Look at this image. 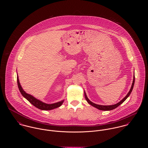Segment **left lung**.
<instances>
[{
  "label": "left lung",
  "mask_w": 148,
  "mask_h": 148,
  "mask_svg": "<svg viewBox=\"0 0 148 148\" xmlns=\"http://www.w3.org/2000/svg\"><path fill=\"white\" fill-rule=\"evenodd\" d=\"M134 81H135V76H134V77H133V83H132V85L131 88H130L129 92H128V93L127 94V96H126L121 101H120L119 103H117V104H114V105H112V106H100V105L92 103V101H90L88 99V98L87 97V96H86V93H85V92H84L85 97L86 100L87 101V102H88L90 105H91V106H94V107H95V108H97V109H99V110H113V109L116 108L117 106H119L120 105H121L123 103H124V102L125 101V100L129 97V96L130 95V94L131 93V92H132V90H133V86H134Z\"/></svg>",
  "instance_id": "left-lung-1"
}]
</instances>
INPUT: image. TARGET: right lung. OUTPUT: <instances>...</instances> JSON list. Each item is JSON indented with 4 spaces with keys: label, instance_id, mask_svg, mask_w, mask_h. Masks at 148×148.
<instances>
[{
    "label": "right lung",
    "instance_id": "add662e5",
    "mask_svg": "<svg viewBox=\"0 0 148 148\" xmlns=\"http://www.w3.org/2000/svg\"><path fill=\"white\" fill-rule=\"evenodd\" d=\"M17 82H18V85L19 89L21 95H23V96L33 106L38 108V109H40L41 110H49L53 109H55L56 108H58V107L62 105V104L63 103L64 100H62V101H61L60 102H58V103H56L52 104H45L44 103H42V101L35 99L32 96H31L29 94H27L25 91H24V90L21 88V85L20 84L18 75H17Z\"/></svg>",
    "mask_w": 148,
    "mask_h": 148
}]
</instances>
